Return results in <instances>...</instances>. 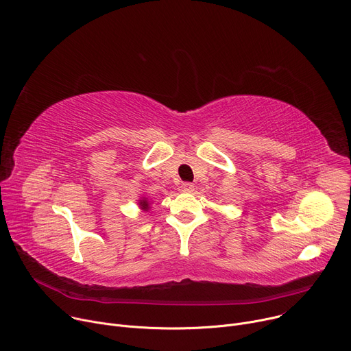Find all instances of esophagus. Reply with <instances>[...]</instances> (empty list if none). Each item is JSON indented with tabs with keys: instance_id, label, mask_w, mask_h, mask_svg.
<instances>
[{
	"instance_id": "34e87169",
	"label": "esophagus",
	"mask_w": 351,
	"mask_h": 351,
	"mask_svg": "<svg viewBox=\"0 0 351 351\" xmlns=\"http://www.w3.org/2000/svg\"><path fill=\"white\" fill-rule=\"evenodd\" d=\"M193 189H195V185H193L192 182H182L181 184V191L182 192H193Z\"/></svg>"
}]
</instances>
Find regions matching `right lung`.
<instances>
[{
    "label": "right lung",
    "instance_id": "obj_1",
    "mask_svg": "<svg viewBox=\"0 0 351 351\" xmlns=\"http://www.w3.org/2000/svg\"><path fill=\"white\" fill-rule=\"evenodd\" d=\"M141 206H142V209H147V208H149V205H147L146 201H141Z\"/></svg>",
    "mask_w": 351,
    "mask_h": 351
}]
</instances>
